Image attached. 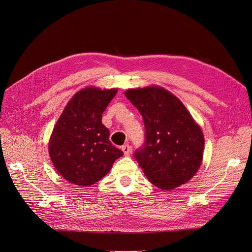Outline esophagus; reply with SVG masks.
<instances>
[{
    "instance_id": "34e87169",
    "label": "esophagus",
    "mask_w": 252,
    "mask_h": 252,
    "mask_svg": "<svg viewBox=\"0 0 252 252\" xmlns=\"http://www.w3.org/2000/svg\"><path fill=\"white\" fill-rule=\"evenodd\" d=\"M122 150L124 151V153H125V155L126 156H128L129 154H130V151H131V149H130V146L128 144H126V145H124V146L122 147Z\"/></svg>"
}]
</instances>
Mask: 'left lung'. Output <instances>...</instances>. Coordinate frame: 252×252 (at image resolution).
Segmentation results:
<instances>
[{"label":"left lung","instance_id":"left-lung-1","mask_svg":"<svg viewBox=\"0 0 252 252\" xmlns=\"http://www.w3.org/2000/svg\"><path fill=\"white\" fill-rule=\"evenodd\" d=\"M125 95L143 117L145 142L134 157L148 180L163 190L187 183L202 162L200 126L184 104L162 88L130 89Z\"/></svg>","mask_w":252,"mask_h":252}]
</instances>
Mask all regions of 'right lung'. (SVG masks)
Returning <instances> with one entry per match:
<instances>
[{
	"instance_id": "obj_1",
	"label": "right lung",
	"mask_w": 252,
	"mask_h": 252,
	"mask_svg": "<svg viewBox=\"0 0 252 252\" xmlns=\"http://www.w3.org/2000/svg\"><path fill=\"white\" fill-rule=\"evenodd\" d=\"M117 90L87 88L71 98L53 129L51 160L69 183L91 186L109 173L124 152L111 144L102 114Z\"/></svg>"
}]
</instances>
